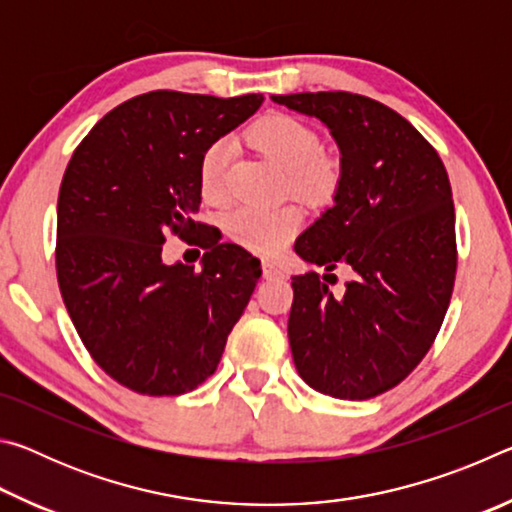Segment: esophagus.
Returning <instances> with one entry per match:
<instances>
[{"mask_svg": "<svg viewBox=\"0 0 512 512\" xmlns=\"http://www.w3.org/2000/svg\"><path fill=\"white\" fill-rule=\"evenodd\" d=\"M262 275L266 277V280H277V277H284L282 268H277L273 262H264L262 264Z\"/></svg>", "mask_w": 512, "mask_h": 512, "instance_id": "1", "label": "esophagus"}]
</instances>
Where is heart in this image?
Listing matches in <instances>:
<instances>
[{
    "label": "heart",
    "mask_w": 512,
    "mask_h": 512,
    "mask_svg": "<svg viewBox=\"0 0 512 512\" xmlns=\"http://www.w3.org/2000/svg\"><path fill=\"white\" fill-rule=\"evenodd\" d=\"M248 142L268 160L287 171L289 189L309 203H327L339 192L343 167L334 153L320 149V137L298 117L273 112L248 128ZM235 146L228 137L212 142L198 162V185L205 201L221 203L230 189V164ZM302 210L287 203L280 207L241 205L228 216V235L257 255H275L296 237Z\"/></svg>",
    "instance_id": "obj_1"
}]
</instances>
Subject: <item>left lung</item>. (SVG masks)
<instances>
[{
  "label": "left lung",
  "instance_id": "left-lung-1",
  "mask_svg": "<svg viewBox=\"0 0 512 512\" xmlns=\"http://www.w3.org/2000/svg\"><path fill=\"white\" fill-rule=\"evenodd\" d=\"M271 99L323 121L341 149L334 207L296 253L354 273L341 298L329 273L291 277L293 363L320 393L370 400L411 375L445 320L458 262L452 185L436 149L384 103L352 92Z\"/></svg>",
  "mask_w": 512,
  "mask_h": 512
}]
</instances>
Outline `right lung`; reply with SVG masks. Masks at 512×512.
<instances>
[{
  "label": "right lung",
  "mask_w": 512,
  "mask_h": 512,
  "mask_svg": "<svg viewBox=\"0 0 512 512\" xmlns=\"http://www.w3.org/2000/svg\"><path fill=\"white\" fill-rule=\"evenodd\" d=\"M155 90L110 110L83 137L58 194L56 275L67 314L101 370L142 395H183L214 375L262 275L205 223L203 151L262 106ZM171 231L208 250L201 272L163 264Z\"/></svg>",
  "instance_id": "add662e5"
}]
</instances>
